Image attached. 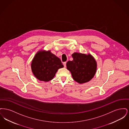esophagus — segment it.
<instances>
[{
    "label": "esophagus",
    "instance_id": "esophagus-1",
    "mask_svg": "<svg viewBox=\"0 0 129 129\" xmlns=\"http://www.w3.org/2000/svg\"><path fill=\"white\" fill-rule=\"evenodd\" d=\"M63 65H64V67H66V62H63Z\"/></svg>",
    "mask_w": 129,
    "mask_h": 129
}]
</instances>
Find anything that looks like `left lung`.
<instances>
[{
	"label": "left lung",
	"instance_id": "obj_1",
	"mask_svg": "<svg viewBox=\"0 0 129 129\" xmlns=\"http://www.w3.org/2000/svg\"><path fill=\"white\" fill-rule=\"evenodd\" d=\"M73 60L68 61L66 66L74 80L82 84L88 82L94 76L97 69V63L92 55L74 53Z\"/></svg>",
	"mask_w": 129,
	"mask_h": 129
}]
</instances>
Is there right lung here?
Segmentation results:
<instances>
[{
	"mask_svg": "<svg viewBox=\"0 0 129 129\" xmlns=\"http://www.w3.org/2000/svg\"><path fill=\"white\" fill-rule=\"evenodd\" d=\"M63 67L60 59L50 51L38 52L31 64L32 71L35 77L45 82L52 80L58 69Z\"/></svg>",
	"mask_w": 129,
	"mask_h": 129,
	"instance_id": "1",
	"label": "right lung"
}]
</instances>
